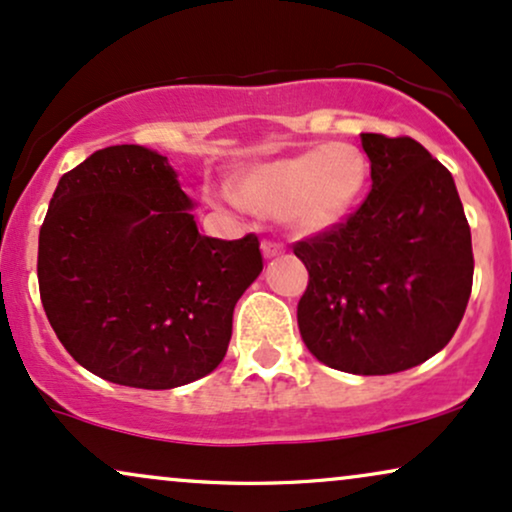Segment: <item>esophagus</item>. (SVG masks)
Segmentation results:
<instances>
[{"label":"esophagus","mask_w":512,"mask_h":512,"mask_svg":"<svg viewBox=\"0 0 512 512\" xmlns=\"http://www.w3.org/2000/svg\"><path fill=\"white\" fill-rule=\"evenodd\" d=\"M261 249H263V256L273 258V256H280L282 251H285V246H282L280 242H273V239H263Z\"/></svg>","instance_id":"1"}]
</instances>
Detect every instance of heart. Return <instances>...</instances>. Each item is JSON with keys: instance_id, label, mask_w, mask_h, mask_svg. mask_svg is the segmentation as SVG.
<instances>
[{"instance_id": "b5f03b06", "label": "heart", "mask_w": 512, "mask_h": 512, "mask_svg": "<svg viewBox=\"0 0 512 512\" xmlns=\"http://www.w3.org/2000/svg\"><path fill=\"white\" fill-rule=\"evenodd\" d=\"M368 182L363 149L334 142L244 170L237 197L254 211L282 216L296 230L323 232L356 211Z\"/></svg>"}]
</instances>
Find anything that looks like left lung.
<instances>
[{
	"label": "left lung",
	"instance_id": "1",
	"mask_svg": "<svg viewBox=\"0 0 512 512\" xmlns=\"http://www.w3.org/2000/svg\"><path fill=\"white\" fill-rule=\"evenodd\" d=\"M368 197L344 223L301 239L296 306L308 351L334 370L391 375L456 334L472 292V239L449 168L413 137L363 132Z\"/></svg>",
	"mask_w": 512,
	"mask_h": 512
}]
</instances>
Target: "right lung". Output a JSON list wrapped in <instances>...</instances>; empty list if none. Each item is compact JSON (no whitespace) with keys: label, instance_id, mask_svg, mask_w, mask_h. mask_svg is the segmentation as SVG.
<instances>
[{"label":"right lung","instance_id":"1","mask_svg":"<svg viewBox=\"0 0 512 512\" xmlns=\"http://www.w3.org/2000/svg\"><path fill=\"white\" fill-rule=\"evenodd\" d=\"M189 208L166 156L137 144L94 151L56 185L40 299L63 349L102 380L173 389L225 358L261 242L199 235Z\"/></svg>","mask_w":512,"mask_h":512}]
</instances>
